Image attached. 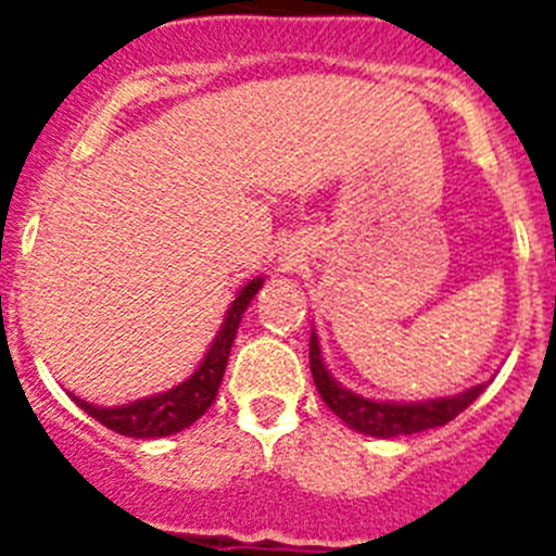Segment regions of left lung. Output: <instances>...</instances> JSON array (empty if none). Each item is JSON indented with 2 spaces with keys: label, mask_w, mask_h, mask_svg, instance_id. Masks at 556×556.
I'll return each instance as SVG.
<instances>
[{
  "label": "left lung",
  "mask_w": 556,
  "mask_h": 556,
  "mask_svg": "<svg viewBox=\"0 0 556 556\" xmlns=\"http://www.w3.org/2000/svg\"><path fill=\"white\" fill-rule=\"evenodd\" d=\"M308 365H312V378L317 384V392L326 401L328 409L348 426V429L358 431L367 437H404L417 434V431H429L437 426H445L454 420L459 412L468 409L481 390L488 384H476L470 390L459 392V395L448 397H429V401H376V397H365L358 392L348 390L331 376L328 365L323 362L320 339L312 328V339H308Z\"/></svg>",
  "instance_id": "1"
}]
</instances>
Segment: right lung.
I'll list each match as a JSON object with an SVG mask.
<instances>
[{"mask_svg": "<svg viewBox=\"0 0 556 556\" xmlns=\"http://www.w3.org/2000/svg\"><path fill=\"white\" fill-rule=\"evenodd\" d=\"M262 287L264 278L258 275V278L248 281L236 292L228 312H225V320L219 326L217 337L211 339V348L205 351L203 362L194 367V372L186 381L175 384L172 390L155 392V395L139 397V401H130V404L122 406H97L83 401V397L72 395V392L68 395H72V401L86 415L100 420L102 426H108L116 434L136 437V440H152V437H169L189 429L214 404L219 384H223L225 367H228L230 345H233L239 323H242V314L248 312L250 301H253L255 292Z\"/></svg>", "mask_w": 556, "mask_h": 556, "instance_id": "right-lung-1", "label": "right lung"}]
</instances>
